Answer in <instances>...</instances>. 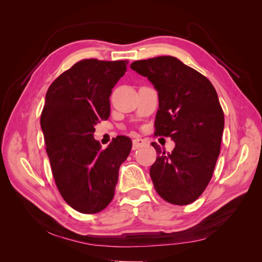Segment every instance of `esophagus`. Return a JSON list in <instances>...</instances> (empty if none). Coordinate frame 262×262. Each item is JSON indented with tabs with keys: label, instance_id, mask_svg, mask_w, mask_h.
<instances>
[{
	"label": "esophagus",
	"instance_id": "esophagus-1",
	"mask_svg": "<svg viewBox=\"0 0 262 262\" xmlns=\"http://www.w3.org/2000/svg\"><path fill=\"white\" fill-rule=\"evenodd\" d=\"M133 149H138V148H140V147H142V146H145L146 145V142L143 140V139H134L133 140Z\"/></svg>",
	"mask_w": 262,
	"mask_h": 262
}]
</instances>
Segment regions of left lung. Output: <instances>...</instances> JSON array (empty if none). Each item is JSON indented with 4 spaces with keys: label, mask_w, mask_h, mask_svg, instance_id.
Instances as JSON below:
<instances>
[{
    "label": "left lung",
    "mask_w": 262,
    "mask_h": 262,
    "mask_svg": "<svg viewBox=\"0 0 262 262\" xmlns=\"http://www.w3.org/2000/svg\"><path fill=\"white\" fill-rule=\"evenodd\" d=\"M130 68L157 91L155 134L175 142L170 153L152 143L158 155L149 168L154 188L169 203H192L209 185L220 154L224 114L216 91L170 55L134 61Z\"/></svg>",
    "instance_id": "obj_1"
}]
</instances>
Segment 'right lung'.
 <instances>
[{
    "label": "right lung",
    "instance_id": "right-lung-1",
    "mask_svg": "<svg viewBox=\"0 0 262 262\" xmlns=\"http://www.w3.org/2000/svg\"><path fill=\"white\" fill-rule=\"evenodd\" d=\"M128 61L86 59L63 72L48 89L40 117L52 175L64 201L94 214L112 202L119 168L132 142L113 140L105 149L94 139L95 125L107 120L114 86Z\"/></svg>",
    "mask_w": 262,
    "mask_h": 262
}]
</instances>
